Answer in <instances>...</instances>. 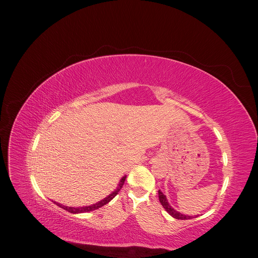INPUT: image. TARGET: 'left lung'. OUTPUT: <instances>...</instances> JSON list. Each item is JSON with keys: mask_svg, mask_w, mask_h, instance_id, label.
I'll list each match as a JSON object with an SVG mask.
<instances>
[{"mask_svg": "<svg viewBox=\"0 0 258 258\" xmlns=\"http://www.w3.org/2000/svg\"><path fill=\"white\" fill-rule=\"evenodd\" d=\"M158 196H159V201L160 204L162 205V207L165 208V210L167 211V212L171 215L173 216L174 218H176V220H189V218H191V216H186V215H183L179 212H176V211L174 209L171 208V206L168 204V200L166 198L165 195H163L160 190H158Z\"/></svg>", "mask_w": 258, "mask_h": 258, "instance_id": "1", "label": "left lung"}]
</instances>
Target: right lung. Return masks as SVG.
Returning a JSON list of instances; mask_svg holds the SVG:
<instances>
[{
  "label": "right lung",
  "mask_w": 258,
  "mask_h": 258,
  "mask_svg": "<svg viewBox=\"0 0 258 258\" xmlns=\"http://www.w3.org/2000/svg\"><path fill=\"white\" fill-rule=\"evenodd\" d=\"M124 181H126V176H123V177L120 179V183H119L118 187H117L115 191H113V192L110 195V196L106 197V198H104L103 200H101V201L97 202L96 205L88 206V207H83V208H71V207L62 206V205H60V204H56V202H54V204H56L57 206H59L60 208L67 210L68 212H71V213H84V212H90V211L97 210V209H99V208H101V207H103L104 205L108 204V202H110V201H111V200L116 196V195L118 194V191L121 189V187H122V185H123Z\"/></svg>",
  "instance_id": "add662e5"
}]
</instances>
